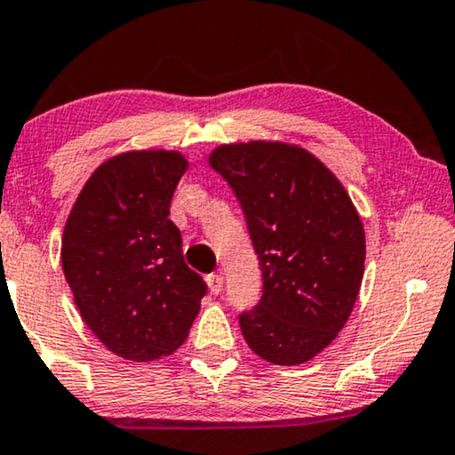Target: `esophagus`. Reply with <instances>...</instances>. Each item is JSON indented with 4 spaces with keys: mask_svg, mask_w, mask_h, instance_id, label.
Instances as JSON below:
<instances>
[{
    "mask_svg": "<svg viewBox=\"0 0 455 455\" xmlns=\"http://www.w3.org/2000/svg\"><path fill=\"white\" fill-rule=\"evenodd\" d=\"M206 282H208L210 292H212V294H220V290H222V275H220V274L208 275Z\"/></svg>",
    "mask_w": 455,
    "mask_h": 455,
    "instance_id": "1",
    "label": "esophagus"
}]
</instances>
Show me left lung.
I'll return each mask as SVG.
<instances>
[{"instance_id": "1", "label": "left lung", "mask_w": 455, "mask_h": 455, "mask_svg": "<svg viewBox=\"0 0 455 455\" xmlns=\"http://www.w3.org/2000/svg\"><path fill=\"white\" fill-rule=\"evenodd\" d=\"M245 212L263 296L239 316L255 355L307 363L335 341L355 307L365 233L347 189L307 148L283 140L228 142L208 157Z\"/></svg>"}]
</instances>
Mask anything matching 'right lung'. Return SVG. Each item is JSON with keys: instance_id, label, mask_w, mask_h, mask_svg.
<instances>
[{"instance_id": "right-lung-1", "label": "right lung", "mask_w": 455, "mask_h": 455, "mask_svg": "<svg viewBox=\"0 0 455 455\" xmlns=\"http://www.w3.org/2000/svg\"><path fill=\"white\" fill-rule=\"evenodd\" d=\"M189 161L142 148L106 159L67 216L60 263L81 318L128 362H157L186 341L206 283L181 253L169 204Z\"/></svg>"}]
</instances>
